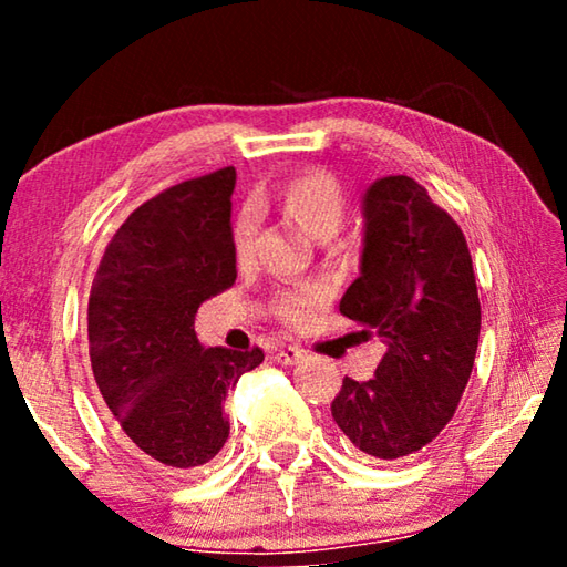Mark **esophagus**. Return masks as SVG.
Returning a JSON list of instances; mask_svg holds the SVG:
<instances>
[{
	"label": "esophagus",
	"instance_id": "obj_1",
	"mask_svg": "<svg viewBox=\"0 0 567 567\" xmlns=\"http://www.w3.org/2000/svg\"><path fill=\"white\" fill-rule=\"evenodd\" d=\"M305 360V350L295 348V344H290V348H282V350H275V362L277 364H297Z\"/></svg>",
	"mask_w": 567,
	"mask_h": 567
}]
</instances>
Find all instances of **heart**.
I'll list each match as a JSON object with an SVG mask.
<instances>
[{
    "label": "heart",
    "mask_w": 567,
    "mask_h": 567,
    "mask_svg": "<svg viewBox=\"0 0 567 567\" xmlns=\"http://www.w3.org/2000/svg\"><path fill=\"white\" fill-rule=\"evenodd\" d=\"M275 203L290 223L300 227L307 237L318 239V243H328V239L338 235L344 215H348V199H344L342 185L338 177L324 169H310L287 179L280 192H277ZM255 233L257 209L252 205H245L233 223V252L237 265H247L252 260ZM322 300V287H297V290L277 297L275 315L285 324H290V328H300Z\"/></svg>",
    "instance_id": "b5f03b06"
}]
</instances>
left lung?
<instances>
[{
  "instance_id": "1",
  "label": "left lung",
  "mask_w": 567,
  "mask_h": 567,
  "mask_svg": "<svg viewBox=\"0 0 567 567\" xmlns=\"http://www.w3.org/2000/svg\"><path fill=\"white\" fill-rule=\"evenodd\" d=\"M362 219L360 277L340 312L388 352L375 378H344L330 410L358 453L398 460L455 415L477 352V285L463 229L412 177L372 182Z\"/></svg>"
}]
</instances>
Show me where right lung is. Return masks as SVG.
<instances>
[{"instance_id":"1","label":"right lung","mask_w":567,"mask_h":567,"mask_svg":"<svg viewBox=\"0 0 567 567\" xmlns=\"http://www.w3.org/2000/svg\"><path fill=\"white\" fill-rule=\"evenodd\" d=\"M235 167L187 179L134 209L94 275L87 332L104 405L134 453L169 470L213 460L229 437V388L260 348H205L195 315L235 282Z\"/></svg>"}]
</instances>
